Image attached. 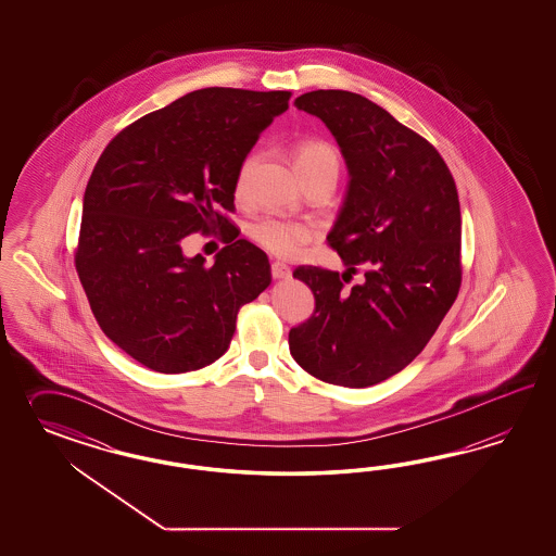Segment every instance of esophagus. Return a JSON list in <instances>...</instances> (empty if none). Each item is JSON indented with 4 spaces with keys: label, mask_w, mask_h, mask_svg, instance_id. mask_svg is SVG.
Returning a JSON list of instances; mask_svg holds the SVG:
<instances>
[{
    "label": "esophagus",
    "mask_w": 556,
    "mask_h": 556,
    "mask_svg": "<svg viewBox=\"0 0 556 556\" xmlns=\"http://www.w3.org/2000/svg\"><path fill=\"white\" fill-rule=\"evenodd\" d=\"M270 275H273V279H277V281H286L291 277V269L283 265V263H273L270 265Z\"/></svg>",
    "instance_id": "34e87169"
}]
</instances>
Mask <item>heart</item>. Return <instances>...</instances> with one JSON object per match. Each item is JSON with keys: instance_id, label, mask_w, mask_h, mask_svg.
I'll return each mask as SVG.
<instances>
[{"instance_id": "b5f03b06", "label": "heart", "mask_w": 556, "mask_h": 556, "mask_svg": "<svg viewBox=\"0 0 556 556\" xmlns=\"http://www.w3.org/2000/svg\"><path fill=\"white\" fill-rule=\"evenodd\" d=\"M295 167L300 175L307 177L309 173H316L321 168H338V152L326 142H303L293 152ZM253 167V159L244 163L238 177V189H242L247 175ZM318 236V228L309 222L298 219L265 218L251 226V238L258 247H263L267 253L291 258L302 251L303 244L314 240Z\"/></svg>"}]
</instances>
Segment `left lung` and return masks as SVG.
Instances as JSON below:
<instances>
[{
  "mask_svg": "<svg viewBox=\"0 0 556 556\" xmlns=\"http://www.w3.org/2000/svg\"><path fill=\"white\" fill-rule=\"evenodd\" d=\"M295 108L320 118L344 156L351 181L328 242L344 273L365 265V281L344 291L334 270L295 269L316 312L291 328L289 351L320 381L369 388L407 367L455 303V179L428 140L358 93L318 89Z\"/></svg>",
  "mask_w": 556,
  "mask_h": 556,
  "instance_id": "left-lung-1",
  "label": "left lung"
}]
</instances>
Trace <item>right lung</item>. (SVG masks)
<instances>
[{"instance_id": "add662e5", "label": "right lung", "mask_w": 556, "mask_h": 556, "mask_svg": "<svg viewBox=\"0 0 556 556\" xmlns=\"http://www.w3.org/2000/svg\"><path fill=\"white\" fill-rule=\"evenodd\" d=\"M289 91L207 87L136 119L101 152L84 195L75 265L103 334L140 365L187 372L228 351L236 316L270 286L249 240L212 267L181 240L235 207L240 168Z\"/></svg>"}]
</instances>
